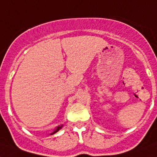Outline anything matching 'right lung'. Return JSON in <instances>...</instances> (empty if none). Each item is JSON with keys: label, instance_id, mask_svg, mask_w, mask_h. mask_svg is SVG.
<instances>
[{"label": "right lung", "instance_id": "add662e5", "mask_svg": "<svg viewBox=\"0 0 157 157\" xmlns=\"http://www.w3.org/2000/svg\"><path fill=\"white\" fill-rule=\"evenodd\" d=\"M61 127H62V125H61V126H59V127H58V128H57V129H56V131H54V132H53V133H52V134H53V133H56L57 131L59 130V128H61Z\"/></svg>", "mask_w": 157, "mask_h": 157}]
</instances>
